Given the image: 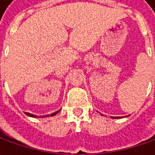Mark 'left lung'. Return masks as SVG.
<instances>
[{
	"label": "left lung",
	"instance_id": "obj_1",
	"mask_svg": "<svg viewBox=\"0 0 155 155\" xmlns=\"http://www.w3.org/2000/svg\"><path fill=\"white\" fill-rule=\"evenodd\" d=\"M102 116H103V115H102ZM126 117H127V116H126ZM111 118H113V119H116V118H121V117H119V116H118V117H117V116H116V117H115V116H112Z\"/></svg>",
	"mask_w": 155,
	"mask_h": 155
}]
</instances>
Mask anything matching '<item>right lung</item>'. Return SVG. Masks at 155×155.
<instances>
[{
  "instance_id": "right-lung-1",
  "label": "right lung",
  "mask_w": 155,
  "mask_h": 155,
  "mask_svg": "<svg viewBox=\"0 0 155 155\" xmlns=\"http://www.w3.org/2000/svg\"><path fill=\"white\" fill-rule=\"evenodd\" d=\"M60 111V110H58V111H56V112H54V113H52V114H51V115H45V116H40L39 117H49V116H55L56 114H58V112ZM26 115L28 116H31V117H38V116H36V115H33V114H31V113H27V112H26Z\"/></svg>"
}]
</instances>
